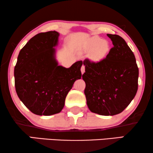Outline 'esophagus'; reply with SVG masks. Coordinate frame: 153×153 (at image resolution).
I'll return each mask as SVG.
<instances>
[{"label": "esophagus", "instance_id": "esophagus-1", "mask_svg": "<svg viewBox=\"0 0 153 153\" xmlns=\"http://www.w3.org/2000/svg\"><path fill=\"white\" fill-rule=\"evenodd\" d=\"M81 74H83V73L85 72V66L84 65H82L81 68Z\"/></svg>", "mask_w": 153, "mask_h": 153}]
</instances>
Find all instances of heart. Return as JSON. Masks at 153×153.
Instances as JSON below:
<instances>
[{
	"label": "heart",
	"instance_id": "1",
	"mask_svg": "<svg viewBox=\"0 0 153 153\" xmlns=\"http://www.w3.org/2000/svg\"><path fill=\"white\" fill-rule=\"evenodd\" d=\"M84 50L91 52V58L95 61H100L106 57L110 51L108 41L100 37H93L88 39L84 45Z\"/></svg>",
	"mask_w": 153,
	"mask_h": 153
}]
</instances>
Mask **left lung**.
<instances>
[{"mask_svg":"<svg viewBox=\"0 0 153 153\" xmlns=\"http://www.w3.org/2000/svg\"><path fill=\"white\" fill-rule=\"evenodd\" d=\"M114 47L104 59L95 62L85 59L84 93L91 112L114 116L130 104L138 90L139 68L134 54L125 39L107 34Z\"/></svg>","mask_w":153,"mask_h":153,"instance_id":"left-lung-1","label":"left lung"}]
</instances>
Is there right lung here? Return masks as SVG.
<instances>
[{
    "mask_svg": "<svg viewBox=\"0 0 153 153\" xmlns=\"http://www.w3.org/2000/svg\"><path fill=\"white\" fill-rule=\"evenodd\" d=\"M58 37L55 30L35 35L21 49L14 67L16 94L31 112L39 116L61 111L69 91L81 78V60L69 68L58 65L55 49Z\"/></svg>",
    "mask_w": 153,
    "mask_h": 153,
    "instance_id": "obj_1",
    "label": "right lung"
}]
</instances>
